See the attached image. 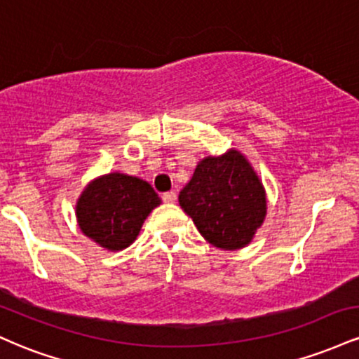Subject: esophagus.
Wrapping results in <instances>:
<instances>
[{"instance_id":"esophagus-1","label":"esophagus","mask_w":359,"mask_h":359,"mask_svg":"<svg viewBox=\"0 0 359 359\" xmlns=\"http://www.w3.org/2000/svg\"><path fill=\"white\" fill-rule=\"evenodd\" d=\"M162 201H163V203H167V204L175 203V201H177V194H175L174 191L165 192V194H163V196H162Z\"/></svg>"}]
</instances>
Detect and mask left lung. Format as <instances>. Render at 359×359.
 Wrapping results in <instances>:
<instances>
[{"label": "left lung", "mask_w": 359, "mask_h": 359, "mask_svg": "<svg viewBox=\"0 0 359 359\" xmlns=\"http://www.w3.org/2000/svg\"><path fill=\"white\" fill-rule=\"evenodd\" d=\"M179 204L205 240L221 250L248 245L266 214L263 185L236 150L204 158L180 191Z\"/></svg>", "instance_id": "8db88e82"}]
</instances>
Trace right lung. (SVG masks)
Segmentation results:
<instances>
[{"label": "right lung", "mask_w": 359, "mask_h": 359, "mask_svg": "<svg viewBox=\"0 0 359 359\" xmlns=\"http://www.w3.org/2000/svg\"><path fill=\"white\" fill-rule=\"evenodd\" d=\"M158 204V196L145 180L109 174L84 189L77 201V221L86 236L102 248L119 251L137 240L143 221Z\"/></svg>", "instance_id": "1"}]
</instances>
